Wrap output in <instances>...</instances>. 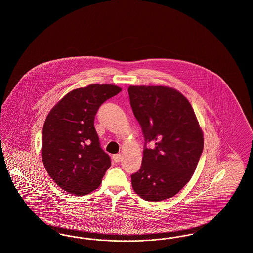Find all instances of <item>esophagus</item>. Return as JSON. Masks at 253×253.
<instances>
[{"label":"esophagus","instance_id":"1","mask_svg":"<svg viewBox=\"0 0 253 253\" xmlns=\"http://www.w3.org/2000/svg\"><path fill=\"white\" fill-rule=\"evenodd\" d=\"M121 154H117V155H114V156H113V160H114V162H116V163H119V162L121 161Z\"/></svg>","mask_w":253,"mask_h":253}]
</instances>
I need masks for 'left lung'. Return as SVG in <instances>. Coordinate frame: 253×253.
<instances>
[{"label": "left lung", "instance_id": "left-lung-1", "mask_svg": "<svg viewBox=\"0 0 253 253\" xmlns=\"http://www.w3.org/2000/svg\"><path fill=\"white\" fill-rule=\"evenodd\" d=\"M128 93L145 140L132 189L147 201L168 199L193 176L204 147L202 129L189 100L173 88L132 85Z\"/></svg>", "mask_w": 253, "mask_h": 253}]
</instances>
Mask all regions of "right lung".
<instances>
[{"instance_id":"right-lung-1","label":"right lung","mask_w":253,"mask_h":253,"mask_svg":"<svg viewBox=\"0 0 253 253\" xmlns=\"http://www.w3.org/2000/svg\"><path fill=\"white\" fill-rule=\"evenodd\" d=\"M121 87L90 84L74 89L51 109L42 129V158L50 177L67 193L95 191L111 166L94 121L99 106Z\"/></svg>"}]
</instances>
